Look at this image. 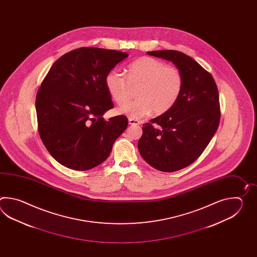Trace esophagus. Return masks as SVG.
Segmentation results:
<instances>
[{
    "mask_svg": "<svg viewBox=\"0 0 257 257\" xmlns=\"http://www.w3.org/2000/svg\"><path fill=\"white\" fill-rule=\"evenodd\" d=\"M128 123H130V125H131V126H138V125L141 124V121L135 119V118H131V117L128 119Z\"/></svg>",
    "mask_w": 257,
    "mask_h": 257,
    "instance_id": "obj_1",
    "label": "esophagus"
}]
</instances>
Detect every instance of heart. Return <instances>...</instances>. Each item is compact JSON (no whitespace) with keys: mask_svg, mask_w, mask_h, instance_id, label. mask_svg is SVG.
I'll list each match as a JSON object with an SVG mask.
<instances>
[{"mask_svg":"<svg viewBox=\"0 0 257 257\" xmlns=\"http://www.w3.org/2000/svg\"><path fill=\"white\" fill-rule=\"evenodd\" d=\"M126 76L116 70L105 76V86L116 104L126 103L133 89L138 87L139 98L123 104L118 113L131 118H141L154 112L160 115L171 109L180 96L184 77L179 69L166 66L152 57H142L131 62Z\"/></svg>","mask_w":257,"mask_h":257,"instance_id":"1","label":"heart"}]
</instances>
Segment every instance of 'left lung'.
Wrapping results in <instances>:
<instances>
[{"mask_svg":"<svg viewBox=\"0 0 257 257\" xmlns=\"http://www.w3.org/2000/svg\"><path fill=\"white\" fill-rule=\"evenodd\" d=\"M148 54L173 61L184 77L177 102L142 126V136L138 142L139 152L148 164L171 173L193 164L218 130V87L212 75L185 53L157 50Z\"/></svg>","mask_w":257,"mask_h":257,"instance_id":"left-lung-1","label":"left lung"}]
</instances>
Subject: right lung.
<instances>
[{"label":"right lung","instance_id":"right-lung-1","mask_svg":"<svg viewBox=\"0 0 257 257\" xmlns=\"http://www.w3.org/2000/svg\"><path fill=\"white\" fill-rule=\"evenodd\" d=\"M128 56L115 49L80 48L61 56L36 97L39 136L53 158L70 169H93L126 131L125 115L104 120L114 107L105 76Z\"/></svg>","mask_w":257,"mask_h":257}]
</instances>
